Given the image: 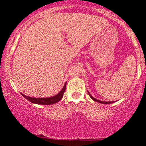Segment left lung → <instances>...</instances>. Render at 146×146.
<instances>
[{
    "mask_svg": "<svg viewBox=\"0 0 146 146\" xmlns=\"http://www.w3.org/2000/svg\"><path fill=\"white\" fill-rule=\"evenodd\" d=\"M88 94H89V96H90V97L91 98V99H93V100H94V101L95 102H99V103H102V104H111V103H113V102H102V101H99V100H97V99H95V98H94L92 96H91V94H89L88 93Z\"/></svg>",
    "mask_w": 146,
    "mask_h": 146,
    "instance_id": "1",
    "label": "left lung"
}]
</instances>
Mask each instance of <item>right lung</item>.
<instances>
[{
  "label": "right lung",
  "mask_w": 146,
  "mask_h": 146,
  "mask_svg": "<svg viewBox=\"0 0 146 146\" xmlns=\"http://www.w3.org/2000/svg\"><path fill=\"white\" fill-rule=\"evenodd\" d=\"M66 82L64 85V88H62L61 91L57 94L55 95V96H52V97L49 98H33V97H30V96H25L22 94L25 99H27L28 101H30L32 103H35V104H55V103H57L58 102H59L60 99L63 98L64 96V94L66 91Z\"/></svg>",
  "instance_id": "1"
}]
</instances>
